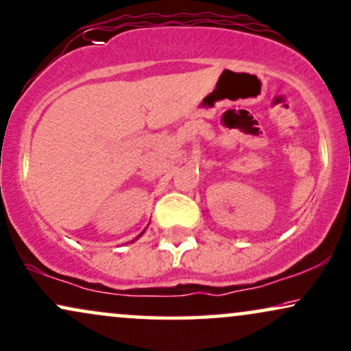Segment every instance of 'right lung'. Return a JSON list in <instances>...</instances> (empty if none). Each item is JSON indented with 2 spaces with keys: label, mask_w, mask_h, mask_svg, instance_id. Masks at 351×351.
<instances>
[{
  "label": "right lung",
  "mask_w": 351,
  "mask_h": 351,
  "mask_svg": "<svg viewBox=\"0 0 351 351\" xmlns=\"http://www.w3.org/2000/svg\"><path fill=\"white\" fill-rule=\"evenodd\" d=\"M140 235H142V234H140ZM140 235H138V237H140ZM138 237H136V239H138ZM132 242H134V240H132Z\"/></svg>",
  "instance_id": "right-lung-1"
}]
</instances>
